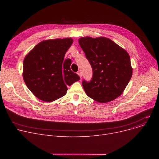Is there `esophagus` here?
I'll return each instance as SVG.
<instances>
[{
    "label": "esophagus",
    "mask_w": 159,
    "mask_h": 159,
    "mask_svg": "<svg viewBox=\"0 0 159 159\" xmlns=\"http://www.w3.org/2000/svg\"><path fill=\"white\" fill-rule=\"evenodd\" d=\"M77 74L79 75V77H80V78L82 77V73H81V71H78V72H77Z\"/></svg>",
    "instance_id": "1"
}]
</instances>
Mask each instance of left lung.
Here are the masks:
<instances>
[{
  "instance_id": "left-lung-1",
  "label": "left lung",
  "mask_w": 159,
  "mask_h": 159,
  "mask_svg": "<svg viewBox=\"0 0 159 159\" xmlns=\"http://www.w3.org/2000/svg\"><path fill=\"white\" fill-rule=\"evenodd\" d=\"M79 42L93 71L89 81L82 82L86 93L98 102L112 101L122 94L131 78L128 53L106 37H82Z\"/></svg>"
}]
</instances>
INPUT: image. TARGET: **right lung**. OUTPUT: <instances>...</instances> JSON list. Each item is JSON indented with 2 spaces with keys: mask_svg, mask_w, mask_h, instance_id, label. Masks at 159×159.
<instances>
[{
  "mask_svg": "<svg viewBox=\"0 0 159 159\" xmlns=\"http://www.w3.org/2000/svg\"><path fill=\"white\" fill-rule=\"evenodd\" d=\"M73 39L47 40L36 45L25 57L23 79L28 89L41 101L52 102L64 96L71 86L80 79L71 70V61L64 55Z\"/></svg>",
  "mask_w": 159,
  "mask_h": 159,
  "instance_id": "add662e5",
  "label": "right lung"
}]
</instances>
